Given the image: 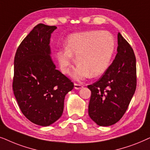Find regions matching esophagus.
<instances>
[{
    "label": "esophagus",
    "mask_w": 150,
    "mask_h": 150,
    "mask_svg": "<svg viewBox=\"0 0 150 150\" xmlns=\"http://www.w3.org/2000/svg\"><path fill=\"white\" fill-rule=\"evenodd\" d=\"M83 87V85H81V84H78V83H74V88L76 89V90L81 89V88H82Z\"/></svg>",
    "instance_id": "34e87169"
}]
</instances>
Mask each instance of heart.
<instances>
[{"instance_id": "b5f03b06", "label": "heart", "mask_w": 150, "mask_h": 150, "mask_svg": "<svg viewBox=\"0 0 150 150\" xmlns=\"http://www.w3.org/2000/svg\"><path fill=\"white\" fill-rule=\"evenodd\" d=\"M115 39L105 31H88L73 33L68 38L66 48L56 53L62 71L67 73L76 55L77 67L72 72L74 78L95 77L102 75L110 64L115 51Z\"/></svg>"}]
</instances>
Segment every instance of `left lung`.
<instances>
[{"mask_svg":"<svg viewBox=\"0 0 150 150\" xmlns=\"http://www.w3.org/2000/svg\"><path fill=\"white\" fill-rule=\"evenodd\" d=\"M117 53L98 81L88 85L91 96L89 117L99 126H109L126 112L137 88L136 57L132 48L120 33Z\"/></svg>","mask_w":150,"mask_h":150,"instance_id":"obj_1","label":"left lung"}]
</instances>
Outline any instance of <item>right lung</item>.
I'll return each instance as SVG.
<instances>
[{"label":"right lung","mask_w":150,"mask_h":150,"mask_svg":"<svg viewBox=\"0 0 150 150\" xmlns=\"http://www.w3.org/2000/svg\"><path fill=\"white\" fill-rule=\"evenodd\" d=\"M55 26L38 24L18 48L13 91L20 109L32 123L49 126L60 118L67 94L74 84L57 70L50 48Z\"/></svg>","instance_id":"1"}]
</instances>
